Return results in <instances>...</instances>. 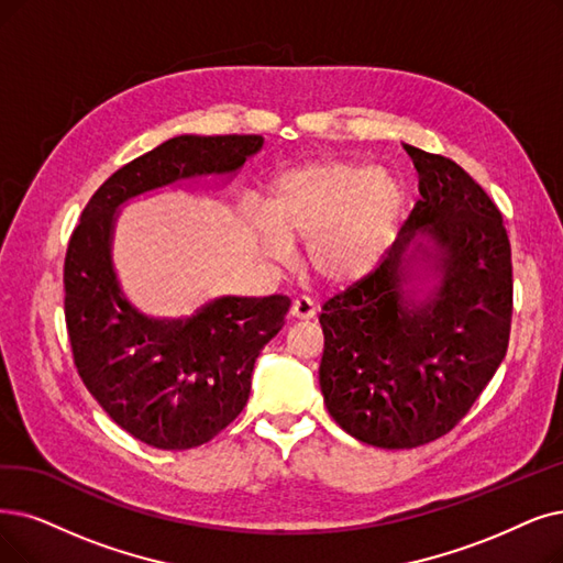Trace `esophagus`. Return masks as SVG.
Listing matches in <instances>:
<instances>
[{
	"label": "esophagus",
	"mask_w": 563,
	"mask_h": 563,
	"mask_svg": "<svg viewBox=\"0 0 563 563\" xmlns=\"http://www.w3.org/2000/svg\"><path fill=\"white\" fill-rule=\"evenodd\" d=\"M317 317V307H313V300L307 296H298L290 305V319L294 321H309Z\"/></svg>",
	"instance_id": "1"
}]
</instances>
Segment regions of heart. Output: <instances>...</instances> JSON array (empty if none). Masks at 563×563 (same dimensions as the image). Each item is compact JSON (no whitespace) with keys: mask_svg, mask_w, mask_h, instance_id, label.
<instances>
[{"mask_svg":"<svg viewBox=\"0 0 563 563\" xmlns=\"http://www.w3.org/2000/svg\"><path fill=\"white\" fill-rule=\"evenodd\" d=\"M401 210L395 177L346 159L313 162L275 179L258 229L267 254L284 256L286 242H309L311 267L330 282H351L380 258Z\"/></svg>","mask_w":563,"mask_h":563,"instance_id":"heart-1","label":"heart"}]
</instances>
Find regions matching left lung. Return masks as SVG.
I'll use <instances>...</instances> for the list:
<instances>
[{
	"instance_id": "obj_1",
	"label": "left lung",
	"mask_w": 563,
	"mask_h": 563,
	"mask_svg": "<svg viewBox=\"0 0 563 563\" xmlns=\"http://www.w3.org/2000/svg\"><path fill=\"white\" fill-rule=\"evenodd\" d=\"M420 200L365 277L321 307L323 401L344 432L376 448L430 443L474 407L508 349L512 263L504 217L443 154L407 145ZM416 232L440 246L442 286L430 303L400 298Z\"/></svg>"
}]
</instances>
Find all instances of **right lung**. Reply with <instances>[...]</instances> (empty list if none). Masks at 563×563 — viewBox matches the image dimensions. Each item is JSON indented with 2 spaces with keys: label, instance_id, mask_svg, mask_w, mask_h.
<instances>
[{
  "label": "right lung",
  "instance_id": "1",
  "mask_svg": "<svg viewBox=\"0 0 563 563\" xmlns=\"http://www.w3.org/2000/svg\"><path fill=\"white\" fill-rule=\"evenodd\" d=\"M261 145V136L162 143L106 179L66 246L64 317L78 376L124 432L162 451L203 445L240 416L258 351L282 330L290 300L229 296L185 321L147 319L112 273V212L177 179L233 173Z\"/></svg>",
  "mask_w": 563,
  "mask_h": 563
}]
</instances>
